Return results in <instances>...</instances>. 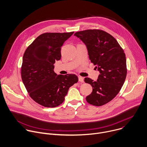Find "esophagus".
Returning a JSON list of instances; mask_svg holds the SVG:
<instances>
[{
	"mask_svg": "<svg viewBox=\"0 0 147 147\" xmlns=\"http://www.w3.org/2000/svg\"><path fill=\"white\" fill-rule=\"evenodd\" d=\"M78 78H79V82H84V78H83V77L79 76L78 77Z\"/></svg>",
	"mask_w": 147,
	"mask_h": 147,
	"instance_id": "esophagus-1",
	"label": "esophagus"
}]
</instances>
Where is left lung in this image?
<instances>
[{
    "label": "left lung",
    "instance_id": "8db88e82",
    "mask_svg": "<svg viewBox=\"0 0 147 147\" xmlns=\"http://www.w3.org/2000/svg\"><path fill=\"white\" fill-rule=\"evenodd\" d=\"M74 35L85 44L91 62L100 73L96 81L84 78V82L93 87L86 100L94 106L103 105L119 93L125 81L127 68L124 51L112 35L100 29H87Z\"/></svg>",
    "mask_w": 147,
    "mask_h": 147
}]
</instances>
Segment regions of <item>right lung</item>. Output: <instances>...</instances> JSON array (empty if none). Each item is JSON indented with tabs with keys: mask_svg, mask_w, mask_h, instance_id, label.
Returning <instances> with one entry per match:
<instances>
[{
	"mask_svg": "<svg viewBox=\"0 0 147 147\" xmlns=\"http://www.w3.org/2000/svg\"><path fill=\"white\" fill-rule=\"evenodd\" d=\"M74 32L45 33L26 49L21 73L29 96L39 104L53 108L61 104L69 88L77 83L75 74L57 75L54 64L61 59V46Z\"/></svg>",
	"mask_w": 147,
	"mask_h": 147,
	"instance_id": "obj_1",
	"label": "right lung"
}]
</instances>
